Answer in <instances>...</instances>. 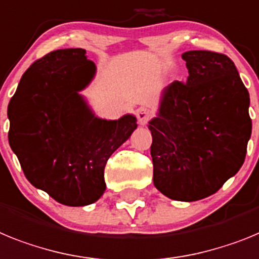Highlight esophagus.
I'll return each instance as SVG.
<instances>
[{
    "label": "esophagus",
    "instance_id": "34e87169",
    "mask_svg": "<svg viewBox=\"0 0 259 259\" xmlns=\"http://www.w3.org/2000/svg\"><path fill=\"white\" fill-rule=\"evenodd\" d=\"M151 117H152L151 111L147 109V108H139L138 111H137V118H138L141 125H146L148 121L151 120Z\"/></svg>",
    "mask_w": 259,
    "mask_h": 259
}]
</instances>
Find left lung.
<instances>
[{
	"label": "left lung",
	"mask_w": 259,
	"mask_h": 259,
	"mask_svg": "<svg viewBox=\"0 0 259 259\" xmlns=\"http://www.w3.org/2000/svg\"><path fill=\"white\" fill-rule=\"evenodd\" d=\"M189 76L163 91L150 121L154 185L175 201L217 193L241 168L251 134L249 92L228 56L183 55Z\"/></svg>",
	"instance_id": "obj_1"
}]
</instances>
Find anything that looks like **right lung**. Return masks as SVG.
Returning <instances> with one entry per match:
<instances>
[{"instance_id": "1", "label": "right lung", "mask_w": 259, "mask_h": 259, "mask_svg": "<svg viewBox=\"0 0 259 259\" xmlns=\"http://www.w3.org/2000/svg\"><path fill=\"white\" fill-rule=\"evenodd\" d=\"M95 64L80 48L58 49L33 62L10 99L9 143L26 179L66 206L96 202L108 159L137 129L132 114L107 121L78 94Z\"/></svg>"}]
</instances>
